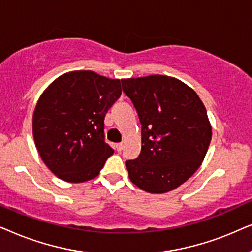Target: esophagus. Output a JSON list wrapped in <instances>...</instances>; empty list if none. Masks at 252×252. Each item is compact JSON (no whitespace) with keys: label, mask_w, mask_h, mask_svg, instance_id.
<instances>
[{"label":"esophagus","mask_w":252,"mask_h":252,"mask_svg":"<svg viewBox=\"0 0 252 252\" xmlns=\"http://www.w3.org/2000/svg\"><path fill=\"white\" fill-rule=\"evenodd\" d=\"M115 150L117 151V152H121V151L123 150V144L122 143H117L115 145Z\"/></svg>","instance_id":"obj_1"}]
</instances>
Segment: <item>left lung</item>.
I'll return each mask as SVG.
<instances>
[{"instance_id": "1", "label": "left lung", "mask_w": 252, "mask_h": 252, "mask_svg": "<svg viewBox=\"0 0 252 252\" xmlns=\"http://www.w3.org/2000/svg\"><path fill=\"white\" fill-rule=\"evenodd\" d=\"M121 82L142 124L139 156L126 161L130 180L151 193L176 189L199 168L209 149L205 106L191 87L168 76Z\"/></svg>"}]
</instances>
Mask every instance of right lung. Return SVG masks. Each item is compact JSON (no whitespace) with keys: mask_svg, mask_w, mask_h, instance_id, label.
Instances as JSON below:
<instances>
[{"mask_svg":"<svg viewBox=\"0 0 252 252\" xmlns=\"http://www.w3.org/2000/svg\"><path fill=\"white\" fill-rule=\"evenodd\" d=\"M121 93L119 79L93 71L65 73L47 87L33 113V137L56 176L79 183L99 175L114 153L105 140V116Z\"/></svg>","mask_w":252,"mask_h":252,"instance_id":"obj_1","label":"right lung"}]
</instances>
